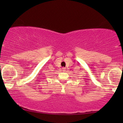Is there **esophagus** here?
I'll return each instance as SVG.
<instances>
[{
  "label": "esophagus",
  "instance_id": "esophagus-1",
  "mask_svg": "<svg viewBox=\"0 0 123 123\" xmlns=\"http://www.w3.org/2000/svg\"><path fill=\"white\" fill-rule=\"evenodd\" d=\"M62 69H63V71H65V68H62Z\"/></svg>",
  "mask_w": 123,
  "mask_h": 123
}]
</instances>
